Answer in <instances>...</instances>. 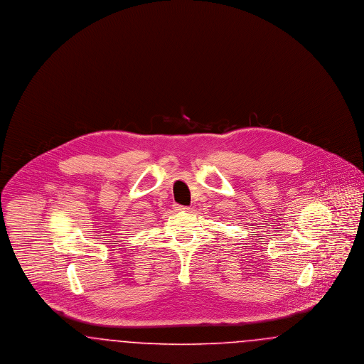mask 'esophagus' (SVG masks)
<instances>
[{"mask_svg": "<svg viewBox=\"0 0 364 364\" xmlns=\"http://www.w3.org/2000/svg\"><path fill=\"white\" fill-rule=\"evenodd\" d=\"M176 210H178V211H190L191 208L188 206H181V205H177L176 206Z\"/></svg>", "mask_w": 364, "mask_h": 364, "instance_id": "esophagus-1", "label": "esophagus"}]
</instances>
